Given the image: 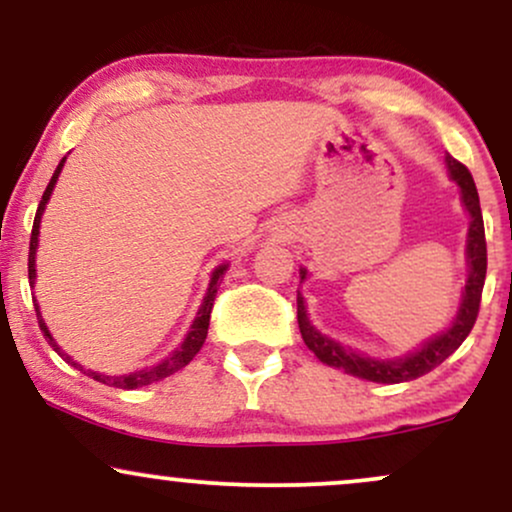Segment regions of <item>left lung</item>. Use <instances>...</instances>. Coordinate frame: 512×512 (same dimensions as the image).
I'll use <instances>...</instances> for the list:
<instances>
[{
	"mask_svg": "<svg viewBox=\"0 0 512 512\" xmlns=\"http://www.w3.org/2000/svg\"><path fill=\"white\" fill-rule=\"evenodd\" d=\"M445 161H448L452 180L460 185L464 207H467L469 216H472V226H469V240H467L469 279H467V286H464V298L455 322H452L450 330H445L440 337L431 339V342L421 346L416 354L397 358V361H375V358L356 354V351L346 349V346L332 342V339H327L325 334L317 332L308 322L303 298L301 293H298V327H301V337L305 346H308V349L313 351L322 363H327V366L342 368L346 373L358 375V378L363 380H370V383H387V385L407 383V380L421 378V375L431 373L433 368L440 366L445 358L460 349V344L467 339V334L472 332L474 322H477V315H479L481 291H484V279H486L484 219H481L479 192H477V185H474L472 173H469L467 166H462L457 158L448 156ZM301 279H305L303 269H301Z\"/></svg>",
	"mask_w": 512,
	"mask_h": 512,
	"instance_id": "left-lung-1",
	"label": "left lung"
}]
</instances>
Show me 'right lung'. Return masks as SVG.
<instances>
[{
	"instance_id": "add662e5",
	"label": "right lung",
	"mask_w": 512,
	"mask_h": 512,
	"mask_svg": "<svg viewBox=\"0 0 512 512\" xmlns=\"http://www.w3.org/2000/svg\"><path fill=\"white\" fill-rule=\"evenodd\" d=\"M62 166H64V158H62V163H60V166H57L55 175H52L50 185L45 187V192H43V199H40V204H38V211H35L33 231H31V248H28V281H31V284H33V279H35V248H38L40 216H43V209H45V204H48V199H50V195H52V187H55L57 178H60V170H62ZM223 272H226V264H223V267L216 269L214 276H211V284H209L207 298H204L202 308H199V313H197V320H195V325H192V330H190V334H187V337H185V342H182L180 349L175 351L173 356H168L166 361H161V363H158V366H154V368L137 370V373L120 375V378H115V375H101V373H93V370H84V368L79 366V363H74L72 358H69L67 354H64V351L60 349V346H57L55 342H52V337H50L48 327H45V322H43V315H40L38 305H35V315H38V325H40V330H43L45 339H48V342L52 344V349H55L57 354H60V356L64 358V361H67V363H72L74 368L84 370L86 375H91V378H93V380H98V383H103V385H113V387H122V390H134V387L151 385V383H156V380H163V378H168V375L178 373L180 368H185L187 363H190L192 358L197 356V351L202 349L204 339H207V330H209V317H211V308H214V298H216V291H219V289H216V286H219V279H221V274H223Z\"/></svg>"
}]
</instances>
